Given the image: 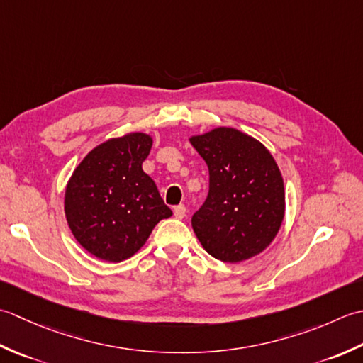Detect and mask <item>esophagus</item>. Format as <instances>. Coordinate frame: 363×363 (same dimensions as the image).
Wrapping results in <instances>:
<instances>
[{"instance_id": "obj_1", "label": "esophagus", "mask_w": 363, "mask_h": 363, "mask_svg": "<svg viewBox=\"0 0 363 363\" xmlns=\"http://www.w3.org/2000/svg\"><path fill=\"white\" fill-rule=\"evenodd\" d=\"M174 216L177 219H183L184 216H186V206L184 205H177L174 208Z\"/></svg>"}]
</instances>
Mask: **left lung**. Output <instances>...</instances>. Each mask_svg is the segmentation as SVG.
Returning a JSON list of instances; mask_svg holds the SVG:
<instances>
[{
    "mask_svg": "<svg viewBox=\"0 0 363 363\" xmlns=\"http://www.w3.org/2000/svg\"><path fill=\"white\" fill-rule=\"evenodd\" d=\"M189 140L210 172L208 196L191 219L197 240L225 263L263 252L285 214L284 179L272 155L252 136L227 127Z\"/></svg>",
    "mask_w": 363,
    "mask_h": 363,
    "instance_id": "1",
    "label": "left lung"
}]
</instances>
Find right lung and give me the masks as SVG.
Returning <instances> with one entry per match:
<instances>
[{"mask_svg": "<svg viewBox=\"0 0 363 363\" xmlns=\"http://www.w3.org/2000/svg\"><path fill=\"white\" fill-rule=\"evenodd\" d=\"M153 140L145 133L108 139L89 152L65 188L70 230L89 254L119 263L144 246L153 227L172 216L143 171Z\"/></svg>", "mask_w": 363, "mask_h": 363, "instance_id": "1", "label": "right lung"}]
</instances>
